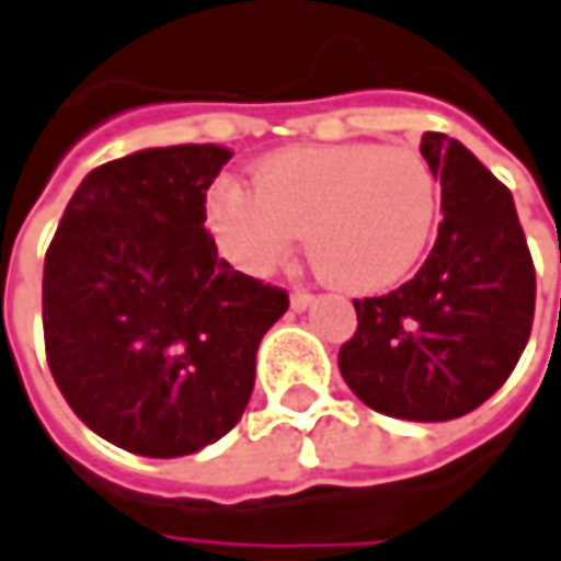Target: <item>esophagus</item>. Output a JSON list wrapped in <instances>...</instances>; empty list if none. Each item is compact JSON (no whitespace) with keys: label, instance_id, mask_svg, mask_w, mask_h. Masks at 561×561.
I'll return each mask as SVG.
<instances>
[{"label":"esophagus","instance_id":"34e87169","mask_svg":"<svg viewBox=\"0 0 561 561\" xmlns=\"http://www.w3.org/2000/svg\"><path fill=\"white\" fill-rule=\"evenodd\" d=\"M314 301H318V298H314L311 291H301V288H298V291H291V311H308Z\"/></svg>","mask_w":561,"mask_h":561}]
</instances>
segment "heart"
Instances as JSON below:
<instances>
[{
	"label": "heart",
	"instance_id": "b5f03b06",
	"mask_svg": "<svg viewBox=\"0 0 561 561\" xmlns=\"http://www.w3.org/2000/svg\"><path fill=\"white\" fill-rule=\"evenodd\" d=\"M439 218V179L411 147H288L260 163L256 185L221 179L208 230L250 276L291 256L305 230L318 270L340 288L379 291L424 256Z\"/></svg>",
	"mask_w": 561,
	"mask_h": 561
}]
</instances>
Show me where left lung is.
I'll list each match as a JSON object with an SVG mask.
<instances>
[{"label": "left lung", "instance_id": "8db88e82", "mask_svg": "<svg viewBox=\"0 0 561 561\" xmlns=\"http://www.w3.org/2000/svg\"><path fill=\"white\" fill-rule=\"evenodd\" d=\"M421 153L443 185L436 243L414 279L353 301L359 324L336 363L373 411L431 424L507 382L534 328L536 273L511 188L439 130Z\"/></svg>", "mask_w": 561, "mask_h": 561}]
</instances>
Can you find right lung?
I'll use <instances>...</instances> for the list:
<instances>
[{"label":"right lung","mask_w":561,"mask_h":561,"mask_svg":"<svg viewBox=\"0 0 561 561\" xmlns=\"http://www.w3.org/2000/svg\"><path fill=\"white\" fill-rule=\"evenodd\" d=\"M215 144L137 150L79 182L44 256L54 382L102 439L153 459L198 453L240 421L256 350L288 291L218 260L205 192Z\"/></svg>","instance_id":"1"}]
</instances>
